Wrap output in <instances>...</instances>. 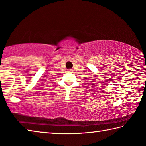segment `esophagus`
Here are the masks:
<instances>
[{
  "instance_id": "obj_1",
  "label": "esophagus",
  "mask_w": 146,
  "mask_h": 146,
  "mask_svg": "<svg viewBox=\"0 0 146 146\" xmlns=\"http://www.w3.org/2000/svg\"><path fill=\"white\" fill-rule=\"evenodd\" d=\"M73 70H71V69H70V70H68V72H72Z\"/></svg>"
}]
</instances>
